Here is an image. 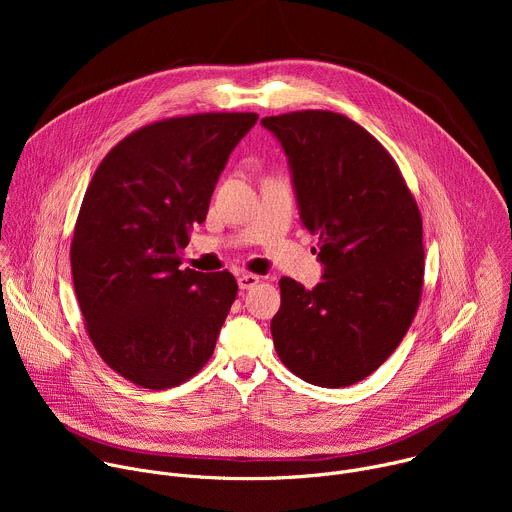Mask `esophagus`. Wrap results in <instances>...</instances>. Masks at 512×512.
Instances as JSON below:
<instances>
[{"instance_id":"34e87169","label":"esophagus","mask_w":512,"mask_h":512,"mask_svg":"<svg viewBox=\"0 0 512 512\" xmlns=\"http://www.w3.org/2000/svg\"><path fill=\"white\" fill-rule=\"evenodd\" d=\"M237 281H239L241 289H253L261 281V277L255 275V273H243V275H239Z\"/></svg>"}]
</instances>
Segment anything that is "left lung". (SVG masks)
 <instances>
[{"label": "left lung", "mask_w": 512, "mask_h": 512, "mask_svg": "<svg viewBox=\"0 0 512 512\" xmlns=\"http://www.w3.org/2000/svg\"><path fill=\"white\" fill-rule=\"evenodd\" d=\"M294 174L324 279H279L271 336L285 367L338 389L375 373L407 334L423 289L419 206L393 156L352 119L322 109L263 117Z\"/></svg>", "instance_id": "left-lung-1"}]
</instances>
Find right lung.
Listing matches in <instances>:
<instances>
[{"mask_svg":"<svg viewBox=\"0 0 512 512\" xmlns=\"http://www.w3.org/2000/svg\"><path fill=\"white\" fill-rule=\"evenodd\" d=\"M257 113H196L143 125L103 158L85 192L70 267L89 338L143 389L192 379L237 298L233 273L180 269L190 233Z\"/></svg>","mask_w":512,"mask_h":512,"instance_id":"add662e5","label":"right lung"}]
</instances>
